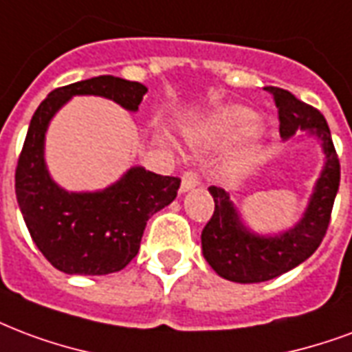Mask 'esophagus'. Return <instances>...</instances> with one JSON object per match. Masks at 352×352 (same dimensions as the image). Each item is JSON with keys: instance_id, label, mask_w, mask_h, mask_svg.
Returning a JSON list of instances; mask_svg holds the SVG:
<instances>
[{"instance_id": "34e87169", "label": "esophagus", "mask_w": 352, "mask_h": 352, "mask_svg": "<svg viewBox=\"0 0 352 352\" xmlns=\"http://www.w3.org/2000/svg\"><path fill=\"white\" fill-rule=\"evenodd\" d=\"M199 184V175L196 169H188L183 173V181H181V192H188V190L196 188Z\"/></svg>"}]
</instances>
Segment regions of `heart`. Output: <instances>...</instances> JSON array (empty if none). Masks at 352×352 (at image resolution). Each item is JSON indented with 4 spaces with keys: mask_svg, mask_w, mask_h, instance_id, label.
I'll return each mask as SVG.
<instances>
[{
    "mask_svg": "<svg viewBox=\"0 0 352 352\" xmlns=\"http://www.w3.org/2000/svg\"><path fill=\"white\" fill-rule=\"evenodd\" d=\"M257 126V116L248 108L242 106H226L218 110L209 121L203 124L199 130V140L207 147H223L229 143L236 142L241 138L248 136ZM254 158V149H244L239 155H235L229 160V173H239L252 162Z\"/></svg>",
    "mask_w": 352,
    "mask_h": 352,
    "instance_id": "obj_1",
    "label": "heart"
}]
</instances>
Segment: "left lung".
Here are the masks:
<instances>
[{"instance_id":"left-lung-1","label":"left lung","mask_w":352,"mask_h":352,"mask_svg":"<svg viewBox=\"0 0 352 352\" xmlns=\"http://www.w3.org/2000/svg\"><path fill=\"white\" fill-rule=\"evenodd\" d=\"M265 91L274 96L280 136L289 140L298 130H308L309 134L321 140L327 162L300 222L274 236L252 233L242 223L228 192L210 186L214 212L203 228V257L216 274L236 283L267 282L306 261L327 235L336 194L340 188V158L336 155L330 129L321 111L280 87H267Z\"/></svg>"}]
</instances>
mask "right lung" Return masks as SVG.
I'll return each mask as SVG.
<instances>
[{
	"instance_id": "right-lung-1",
	"label": "right lung",
	"mask_w": 352,
	"mask_h": 352,
	"mask_svg": "<svg viewBox=\"0 0 352 352\" xmlns=\"http://www.w3.org/2000/svg\"><path fill=\"white\" fill-rule=\"evenodd\" d=\"M145 93L143 83L96 76L54 89L31 117L14 175L16 199L33 242L61 272L100 276L124 269L136 257L147 220L175 199L181 179L130 168L100 192H67L46 169V129L74 95L106 96L136 111Z\"/></svg>"
}]
</instances>
